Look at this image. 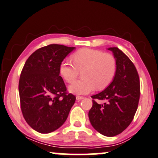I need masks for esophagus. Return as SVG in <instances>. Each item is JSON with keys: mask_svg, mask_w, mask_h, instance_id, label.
Instances as JSON below:
<instances>
[{"mask_svg": "<svg viewBox=\"0 0 158 158\" xmlns=\"http://www.w3.org/2000/svg\"><path fill=\"white\" fill-rule=\"evenodd\" d=\"M77 98V100H83V99L85 98H84L83 96H79V95H78V96H77V98Z\"/></svg>", "mask_w": 158, "mask_h": 158, "instance_id": "34e87169", "label": "esophagus"}]
</instances>
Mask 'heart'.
Returning <instances> with one entry per match:
<instances>
[{
    "label": "heart",
    "instance_id": "heart-1",
    "mask_svg": "<svg viewBox=\"0 0 158 158\" xmlns=\"http://www.w3.org/2000/svg\"><path fill=\"white\" fill-rule=\"evenodd\" d=\"M73 64H60V73L68 83H71L82 71L83 79L76 81L69 89L76 94H87L94 89L102 90L108 87L116 72V61L112 55L98 50L82 48L71 56Z\"/></svg>",
    "mask_w": 158,
    "mask_h": 158
}]
</instances>
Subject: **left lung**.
<instances>
[{"mask_svg":"<svg viewBox=\"0 0 158 158\" xmlns=\"http://www.w3.org/2000/svg\"><path fill=\"white\" fill-rule=\"evenodd\" d=\"M116 61L114 79L106 89L92 96L89 111L90 123L102 135L114 136L121 134L133 121L140 97L139 77L135 66L118 48H109ZM94 99L104 100L99 104Z\"/></svg>","mask_w":158,"mask_h":158,"instance_id":"8db88e82","label":"left lung"}]
</instances>
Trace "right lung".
Returning a JSON list of instances; mask_svg holds the SVG:
<instances>
[{
	"label": "right lung",
	"mask_w": 158,
	"mask_h": 158,
	"mask_svg": "<svg viewBox=\"0 0 158 158\" xmlns=\"http://www.w3.org/2000/svg\"><path fill=\"white\" fill-rule=\"evenodd\" d=\"M75 49L52 44L35 51L27 60L19 82L21 110L27 123L42 134L64 124L76 97L69 93L60 74V64Z\"/></svg>",
	"instance_id": "obj_1"
}]
</instances>
